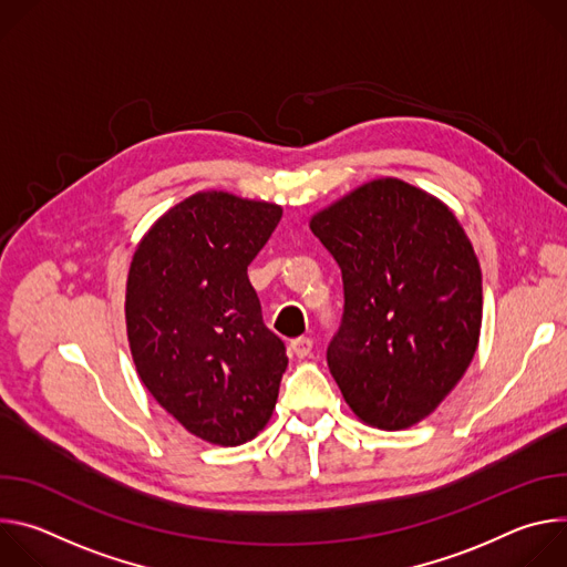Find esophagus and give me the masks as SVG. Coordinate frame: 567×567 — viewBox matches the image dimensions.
Masks as SVG:
<instances>
[{"label":"esophagus","instance_id":"1","mask_svg":"<svg viewBox=\"0 0 567 567\" xmlns=\"http://www.w3.org/2000/svg\"><path fill=\"white\" fill-rule=\"evenodd\" d=\"M289 348H291V352H293L298 359H305V357H309V352H311V348H313V341H311L309 337H298V339H293V341L289 343Z\"/></svg>","mask_w":567,"mask_h":567}]
</instances>
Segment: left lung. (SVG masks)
Returning a JSON list of instances; mask_svg holds the SVG:
<instances>
[{
	"instance_id": "1",
	"label": "left lung",
	"mask_w": 567,
	"mask_h": 567,
	"mask_svg": "<svg viewBox=\"0 0 567 567\" xmlns=\"http://www.w3.org/2000/svg\"><path fill=\"white\" fill-rule=\"evenodd\" d=\"M343 276L328 365L365 424L399 431L431 415L480 339L482 274L455 215L399 179L370 182L313 215Z\"/></svg>"
}]
</instances>
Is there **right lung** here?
I'll return each instance as SVG.
<instances>
[{
    "instance_id": "obj_1",
    "label": "right lung",
    "mask_w": 567,
    "mask_h": 567,
    "mask_svg": "<svg viewBox=\"0 0 567 567\" xmlns=\"http://www.w3.org/2000/svg\"><path fill=\"white\" fill-rule=\"evenodd\" d=\"M282 208L197 193L161 217L132 258L130 350L152 396L193 435L237 446L269 422L287 350L247 269Z\"/></svg>"
}]
</instances>
